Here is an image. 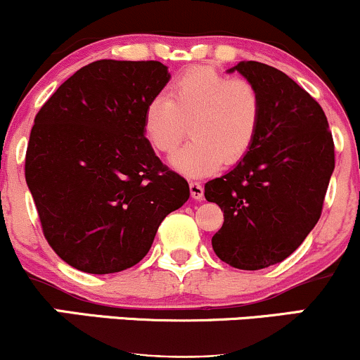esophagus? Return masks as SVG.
Masks as SVG:
<instances>
[{
	"instance_id": "esophagus-1",
	"label": "esophagus",
	"mask_w": 360,
	"mask_h": 360,
	"mask_svg": "<svg viewBox=\"0 0 360 360\" xmlns=\"http://www.w3.org/2000/svg\"><path fill=\"white\" fill-rule=\"evenodd\" d=\"M189 191H191V196L194 200H203L205 191L201 183H198V181H191V183H189Z\"/></svg>"
}]
</instances>
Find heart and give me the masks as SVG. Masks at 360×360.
Segmentation results:
<instances>
[{"instance_id":"heart-1","label":"heart","mask_w":360,"mask_h":360,"mask_svg":"<svg viewBox=\"0 0 360 360\" xmlns=\"http://www.w3.org/2000/svg\"><path fill=\"white\" fill-rule=\"evenodd\" d=\"M262 111V94L254 82L198 65L172 81L169 98L155 96L147 103L143 134L157 152L171 154L189 123L191 142L172 155L171 164L186 176H203L249 154Z\"/></svg>"}]
</instances>
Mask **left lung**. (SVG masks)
<instances>
[{"label": "left lung", "instance_id": "left-lung-1", "mask_svg": "<svg viewBox=\"0 0 360 360\" xmlns=\"http://www.w3.org/2000/svg\"><path fill=\"white\" fill-rule=\"evenodd\" d=\"M233 69L262 94V123L249 154L208 181L205 198L223 212L214 254L237 269L257 271L289 257L320 220L335 146L325 111L291 77L255 60Z\"/></svg>", "mask_w": 360, "mask_h": 360}]
</instances>
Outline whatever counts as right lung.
<instances>
[{
    "mask_svg": "<svg viewBox=\"0 0 360 360\" xmlns=\"http://www.w3.org/2000/svg\"><path fill=\"white\" fill-rule=\"evenodd\" d=\"M159 60L91 62L35 117L25 179L45 240L69 266L111 274L147 255L189 184L143 135L147 103L169 81Z\"/></svg>",
    "mask_w": 360,
    "mask_h": 360,
    "instance_id": "1",
    "label": "right lung"
}]
</instances>
